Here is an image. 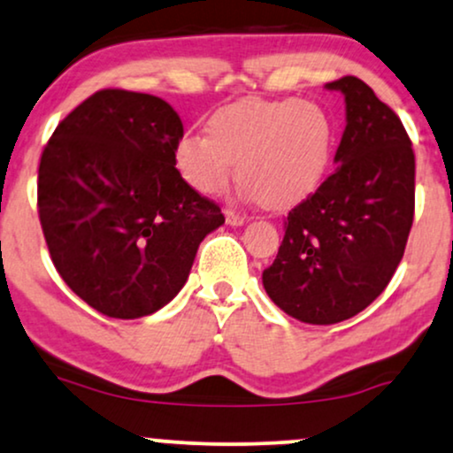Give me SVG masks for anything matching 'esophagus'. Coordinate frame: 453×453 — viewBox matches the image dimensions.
Masks as SVG:
<instances>
[{
	"label": "esophagus",
	"mask_w": 453,
	"mask_h": 453,
	"mask_svg": "<svg viewBox=\"0 0 453 453\" xmlns=\"http://www.w3.org/2000/svg\"><path fill=\"white\" fill-rule=\"evenodd\" d=\"M225 218H226V225L231 226H242L243 222H246V218L242 214H237L235 210H225Z\"/></svg>",
	"instance_id": "obj_1"
}]
</instances>
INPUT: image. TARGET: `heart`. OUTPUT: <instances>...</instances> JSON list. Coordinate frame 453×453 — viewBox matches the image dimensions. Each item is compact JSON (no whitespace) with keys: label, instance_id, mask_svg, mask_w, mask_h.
<instances>
[{"label":"heart","instance_id":"obj_1","mask_svg":"<svg viewBox=\"0 0 453 453\" xmlns=\"http://www.w3.org/2000/svg\"><path fill=\"white\" fill-rule=\"evenodd\" d=\"M331 146V120L313 101L246 99L218 110L207 120V137H180L173 165L205 196L226 188L235 165L248 199L269 211H286L322 182Z\"/></svg>","mask_w":453,"mask_h":453}]
</instances>
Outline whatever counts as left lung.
Listing matches in <instances>:
<instances>
[{
    "mask_svg": "<svg viewBox=\"0 0 453 453\" xmlns=\"http://www.w3.org/2000/svg\"><path fill=\"white\" fill-rule=\"evenodd\" d=\"M345 97L334 172L290 211L271 301L307 324H337L384 292L405 254L416 210V157L395 110L356 76L326 84Z\"/></svg>",
    "mask_w": 453,
    "mask_h": 453,
    "instance_id": "8db88e82",
    "label": "left lung"
}]
</instances>
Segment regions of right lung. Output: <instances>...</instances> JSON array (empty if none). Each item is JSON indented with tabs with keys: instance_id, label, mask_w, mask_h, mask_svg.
Returning a JSON list of instances; mask_svg holds the SVG:
<instances>
[{
	"instance_id": "right-lung-1",
	"label": "right lung",
	"mask_w": 453,
	"mask_h": 453,
	"mask_svg": "<svg viewBox=\"0 0 453 453\" xmlns=\"http://www.w3.org/2000/svg\"><path fill=\"white\" fill-rule=\"evenodd\" d=\"M167 101L105 88L58 122L37 169V214L63 281L108 318L135 320L182 290L220 207L173 165Z\"/></svg>"
}]
</instances>
